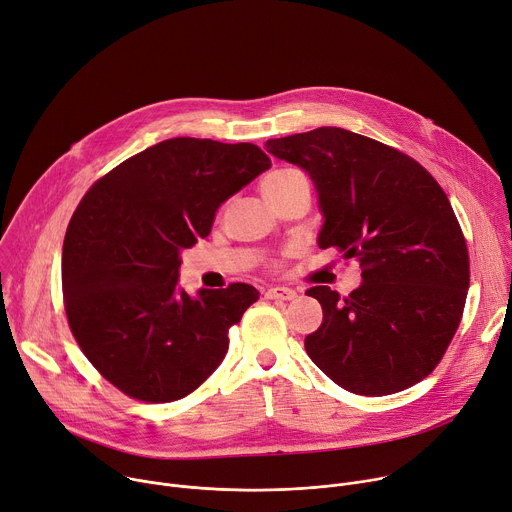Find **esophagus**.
Instances as JSON below:
<instances>
[{"label":"esophagus","mask_w":512,"mask_h":512,"mask_svg":"<svg viewBox=\"0 0 512 512\" xmlns=\"http://www.w3.org/2000/svg\"><path fill=\"white\" fill-rule=\"evenodd\" d=\"M297 297V291L289 287H272L266 291V299H278V301H293Z\"/></svg>","instance_id":"1"}]
</instances>
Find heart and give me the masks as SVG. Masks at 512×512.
<instances>
[{
    "mask_svg": "<svg viewBox=\"0 0 512 512\" xmlns=\"http://www.w3.org/2000/svg\"><path fill=\"white\" fill-rule=\"evenodd\" d=\"M297 187H309L307 175L297 166L274 168L262 181V193L266 199H276Z\"/></svg>",
    "mask_w": 512,
    "mask_h": 512,
    "instance_id": "b5f03b06",
    "label": "heart"
}]
</instances>
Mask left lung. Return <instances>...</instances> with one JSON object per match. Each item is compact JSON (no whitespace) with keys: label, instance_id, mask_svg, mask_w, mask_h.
Wrapping results in <instances>:
<instances>
[{"label":"left lung","instance_id":"obj_1","mask_svg":"<svg viewBox=\"0 0 512 512\" xmlns=\"http://www.w3.org/2000/svg\"><path fill=\"white\" fill-rule=\"evenodd\" d=\"M311 175L325 223L319 246L356 258L362 285L348 297L311 287L323 323L309 358L342 388L405 390L441 362L464 315L470 256L439 183L415 158L342 128L266 142Z\"/></svg>","mask_w":512,"mask_h":512}]
</instances>
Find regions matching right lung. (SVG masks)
I'll list each match as a JSON object with an SVG mask.
<instances>
[{
	"label": "right lung",
	"mask_w": 512,
	"mask_h": 512,
	"mask_svg": "<svg viewBox=\"0 0 512 512\" xmlns=\"http://www.w3.org/2000/svg\"><path fill=\"white\" fill-rule=\"evenodd\" d=\"M250 142L170 138L97 179L63 246L69 327L95 370L130 399L173 403L221 364L230 327L258 301L246 282L177 287L181 252L209 236L217 207L270 168Z\"/></svg>",
	"instance_id": "obj_1"
}]
</instances>
